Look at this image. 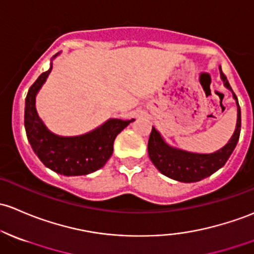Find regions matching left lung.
Instances as JSON below:
<instances>
[{
    "label": "left lung",
    "mask_w": 254,
    "mask_h": 254,
    "mask_svg": "<svg viewBox=\"0 0 254 254\" xmlns=\"http://www.w3.org/2000/svg\"><path fill=\"white\" fill-rule=\"evenodd\" d=\"M220 69V77L223 83L233 93L237 105V121L234 134L222 149L211 154H197L174 148L166 143L162 135L155 127H152L149 137L148 152L151 162L163 176L182 183L200 182L223 167L230 155L233 154L241 130V110L235 93L231 89L225 75Z\"/></svg>",
    "instance_id": "left-lung-1"
}]
</instances>
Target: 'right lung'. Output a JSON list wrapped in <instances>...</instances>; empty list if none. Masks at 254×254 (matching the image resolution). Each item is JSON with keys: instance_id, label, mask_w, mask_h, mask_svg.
Wrapping results in <instances>:
<instances>
[{"instance_id": "add662e5", "label": "right lung", "mask_w": 254, "mask_h": 254, "mask_svg": "<svg viewBox=\"0 0 254 254\" xmlns=\"http://www.w3.org/2000/svg\"><path fill=\"white\" fill-rule=\"evenodd\" d=\"M59 53L52 58L53 61ZM52 71L51 67L39 76L29 88L25 99L26 137L43 165L63 176H86L102 168L114 151V140L132 120L109 119L102 126L86 134L62 137L51 132L36 110V95Z\"/></svg>"}]
</instances>
